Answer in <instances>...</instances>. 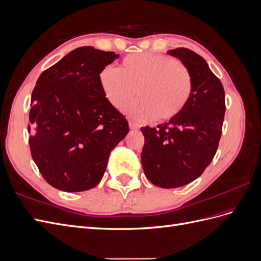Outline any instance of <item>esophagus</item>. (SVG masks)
Listing matches in <instances>:
<instances>
[{"label":"esophagus","mask_w":261,"mask_h":261,"mask_svg":"<svg viewBox=\"0 0 261 261\" xmlns=\"http://www.w3.org/2000/svg\"><path fill=\"white\" fill-rule=\"evenodd\" d=\"M129 128L130 129H138L139 128V125L137 123H135V122L129 121Z\"/></svg>","instance_id":"esophagus-1"}]
</instances>
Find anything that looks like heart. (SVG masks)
<instances>
[{
    "label": "heart",
    "instance_id": "1",
    "mask_svg": "<svg viewBox=\"0 0 261 261\" xmlns=\"http://www.w3.org/2000/svg\"><path fill=\"white\" fill-rule=\"evenodd\" d=\"M105 98L122 110L136 94L127 109L132 118L148 122L158 116L171 120L185 109L192 96L193 78L183 62L168 55L134 53L125 57L116 69L105 67L99 74Z\"/></svg>",
    "mask_w": 261,
    "mask_h": 261
}]
</instances>
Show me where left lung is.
I'll return each instance as SVG.
<instances>
[{
	"label": "left lung",
	"mask_w": 261,
	"mask_h": 261,
	"mask_svg": "<svg viewBox=\"0 0 261 261\" xmlns=\"http://www.w3.org/2000/svg\"><path fill=\"white\" fill-rule=\"evenodd\" d=\"M191 72L193 91L176 117L151 128L141 127V164L155 186L176 188L199 177L215 156L222 132L225 94L219 78L200 55L184 48L168 51Z\"/></svg>",
	"instance_id": "obj_1"
}]
</instances>
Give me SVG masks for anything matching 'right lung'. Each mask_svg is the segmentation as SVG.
I'll list each match as a JSON object with an SVG mask.
<instances>
[{
  "label": "right lung",
  "mask_w": 261,
  "mask_h": 261,
  "mask_svg": "<svg viewBox=\"0 0 261 261\" xmlns=\"http://www.w3.org/2000/svg\"><path fill=\"white\" fill-rule=\"evenodd\" d=\"M120 54L81 46L39 76L31 94L29 146L48 183L63 192L99 184L128 123L109 103L99 74Z\"/></svg>",
  "instance_id": "1"
}]
</instances>
